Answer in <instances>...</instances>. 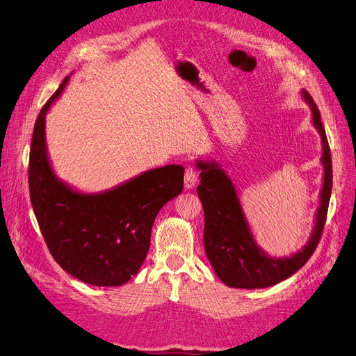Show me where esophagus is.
<instances>
[{
    "mask_svg": "<svg viewBox=\"0 0 356 356\" xmlns=\"http://www.w3.org/2000/svg\"><path fill=\"white\" fill-rule=\"evenodd\" d=\"M196 184H197V172L193 168H187L186 174H184V187H186V190L195 188Z\"/></svg>",
    "mask_w": 356,
    "mask_h": 356,
    "instance_id": "obj_1",
    "label": "esophagus"
}]
</instances>
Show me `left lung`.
Wrapping results in <instances>:
<instances>
[{"label":"left lung","mask_w":356,"mask_h":356,"mask_svg":"<svg viewBox=\"0 0 356 356\" xmlns=\"http://www.w3.org/2000/svg\"><path fill=\"white\" fill-rule=\"evenodd\" d=\"M301 98L310 106L312 124L321 136L324 174L314 227L307 242L296 252L288 257L268 255L254 238L239 193L227 172L215 160H196L200 170L197 195L204 212V251L215 275L227 286L255 289L285 281L306 264L321 239L332 187L331 154L316 104L305 89L301 90Z\"/></svg>","instance_id":"left-lung-1"}]
</instances>
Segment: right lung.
Masks as SVG:
<instances>
[{"label": "right lung", "instance_id": "add662e5", "mask_svg": "<svg viewBox=\"0 0 356 356\" xmlns=\"http://www.w3.org/2000/svg\"><path fill=\"white\" fill-rule=\"evenodd\" d=\"M70 81L42 106L29 153V193L40 230L56 263L79 281L120 286L139 272L149 250L159 211L184 184V168L149 169L99 193H84L62 181L49 157L46 114Z\"/></svg>", "mask_w": 356, "mask_h": 356}]
</instances>
